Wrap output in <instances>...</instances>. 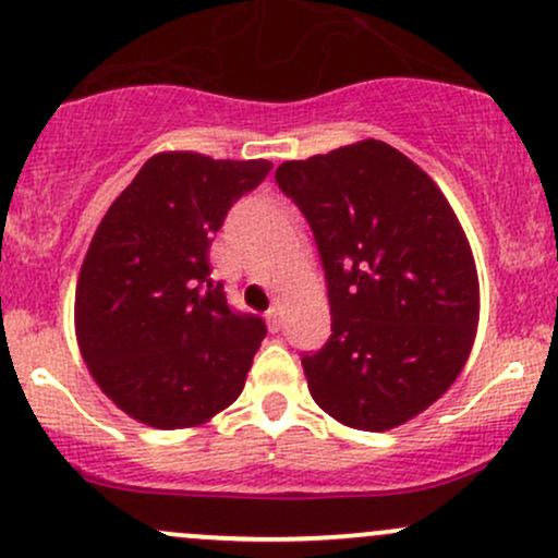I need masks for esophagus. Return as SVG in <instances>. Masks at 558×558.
Returning <instances> with one entry per match:
<instances>
[{"instance_id":"obj_1","label":"esophagus","mask_w":558,"mask_h":558,"mask_svg":"<svg viewBox=\"0 0 558 558\" xmlns=\"http://www.w3.org/2000/svg\"><path fill=\"white\" fill-rule=\"evenodd\" d=\"M266 324H268V329H271V331H279L281 329V311H279V305L268 307V311H266Z\"/></svg>"}]
</instances>
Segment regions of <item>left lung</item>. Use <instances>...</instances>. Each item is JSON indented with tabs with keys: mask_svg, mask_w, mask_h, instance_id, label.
Instances as JSON below:
<instances>
[{
	"mask_svg": "<svg viewBox=\"0 0 558 558\" xmlns=\"http://www.w3.org/2000/svg\"><path fill=\"white\" fill-rule=\"evenodd\" d=\"M277 185L329 290L331 337L303 352L311 397L350 428L408 423L454 384L475 339V260L449 201L381 141L284 161Z\"/></svg>",
	"mask_w": 558,
	"mask_h": 558,
	"instance_id": "1",
	"label": "left lung"
}]
</instances>
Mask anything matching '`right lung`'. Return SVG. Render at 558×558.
Returning <instances> with one entry per match:
<instances>
[{
	"instance_id": "obj_1",
	"label": "right lung",
	"mask_w": 558,
	"mask_h": 558,
	"mask_svg": "<svg viewBox=\"0 0 558 558\" xmlns=\"http://www.w3.org/2000/svg\"><path fill=\"white\" fill-rule=\"evenodd\" d=\"M271 163L150 156L98 225L75 292L83 360L117 408L150 428L206 423L240 397L264 318L211 277L214 234Z\"/></svg>"
}]
</instances>
